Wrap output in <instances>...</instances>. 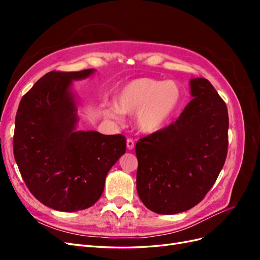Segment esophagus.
Instances as JSON below:
<instances>
[{"label":"esophagus","instance_id":"34e87169","mask_svg":"<svg viewBox=\"0 0 260 260\" xmlns=\"http://www.w3.org/2000/svg\"><path fill=\"white\" fill-rule=\"evenodd\" d=\"M133 147H135V141H133L132 139H128L127 140V148L132 149Z\"/></svg>","mask_w":260,"mask_h":260}]
</instances>
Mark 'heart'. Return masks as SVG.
<instances>
[{
	"mask_svg": "<svg viewBox=\"0 0 260 260\" xmlns=\"http://www.w3.org/2000/svg\"><path fill=\"white\" fill-rule=\"evenodd\" d=\"M182 101V89L174 80L138 78L118 92L116 103L105 108V116L120 121L122 114H136L138 129L147 135L161 131L176 115Z\"/></svg>",
	"mask_w": 260,
	"mask_h": 260,
	"instance_id": "obj_1",
	"label": "heart"
}]
</instances>
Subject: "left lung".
Masks as SVG:
<instances>
[{"instance_id": "1", "label": "left lung", "mask_w": 260, "mask_h": 260, "mask_svg": "<svg viewBox=\"0 0 260 260\" xmlns=\"http://www.w3.org/2000/svg\"><path fill=\"white\" fill-rule=\"evenodd\" d=\"M193 100L176 122L140 139L137 191L156 214L191 209L205 198L228 153L226 105L205 78L190 81Z\"/></svg>"}]
</instances>
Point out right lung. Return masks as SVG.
I'll return each instance as SVG.
<instances>
[{"label": "right lung", "instance_id": "right-lung-1", "mask_svg": "<svg viewBox=\"0 0 260 260\" xmlns=\"http://www.w3.org/2000/svg\"><path fill=\"white\" fill-rule=\"evenodd\" d=\"M93 73L53 70L35 83L18 106L15 160L31 194L55 210L77 211L95 204L109 169L125 153L122 135L76 130L72 82Z\"/></svg>", "mask_w": 260, "mask_h": 260}]
</instances>
